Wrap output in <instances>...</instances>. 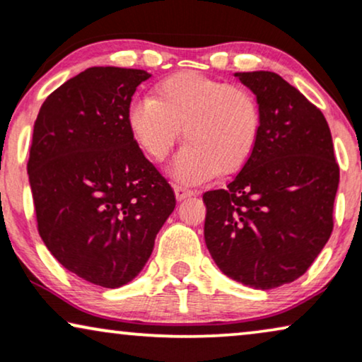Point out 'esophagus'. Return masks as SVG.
<instances>
[{
  "instance_id": "obj_1",
  "label": "esophagus",
  "mask_w": 362,
  "mask_h": 362,
  "mask_svg": "<svg viewBox=\"0 0 362 362\" xmlns=\"http://www.w3.org/2000/svg\"><path fill=\"white\" fill-rule=\"evenodd\" d=\"M175 196L177 201H182L186 198H191V196H194V191L186 189V187H182V186H175Z\"/></svg>"
}]
</instances>
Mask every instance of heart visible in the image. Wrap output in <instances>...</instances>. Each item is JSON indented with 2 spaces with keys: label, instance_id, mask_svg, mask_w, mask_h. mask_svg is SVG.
I'll return each instance as SVG.
<instances>
[{
  "label": "heart",
  "instance_id": "heart-1",
  "mask_svg": "<svg viewBox=\"0 0 362 362\" xmlns=\"http://www.w3.org/2000/svg\"><path fill=\"white\" fill-rule=\"evenodd\" d=\"M126 123L143 151L163 159L182 128L185 146L170 173L182 185H199L219 171H238L255 151L261 133V106L251 89L196 71L175 73L154 88V98H136Z\"/></svg>",
  "mask_w": 362,
  "mask_h": 362
}]
</instances>
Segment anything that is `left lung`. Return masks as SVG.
I'll return each mask as SVG.
<instances>
[{"label": "left lung", "mask_w": 362, "mask_h": 362, "mask_svg": "<svg viewBox=\"0 0 362 362\" xmlns=\"http://www.w3.org/2000/svg\"><path fill=\"white\" fill-rule=\"evenodd\" d=\"M262 123L226 189L204 192V241L223 274L255 289L301 278L332 233L339 166L321 111L271 71L236 73Z\"/></svg>", "instance_id": "left-lung-1"}]
</instances>
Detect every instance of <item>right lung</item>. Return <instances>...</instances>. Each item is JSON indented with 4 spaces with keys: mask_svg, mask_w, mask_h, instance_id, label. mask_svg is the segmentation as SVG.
<instances>
[{
    "mask_svg": "<svg viewBox=\"0 0 362 362\" xmlns=\"http://www.w3.org/2000/svg\"><path fill=\"white\" fill-rule=\"evenodd\" d=\"M149 78L144 69H84L46 98L33 128L28 176L40 236L59 264L103 288L143 271L176 206L126 123Z\"/></svg>",
    "mask_w": 362,
    "mask_h": 362,
    "instance_id": "add662e5",
    "label": "right lung"
}]
</instances>
